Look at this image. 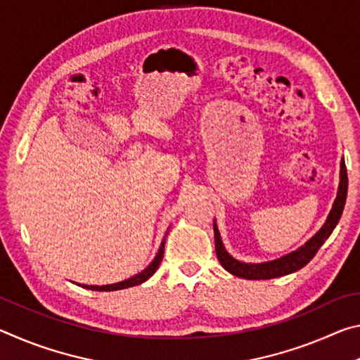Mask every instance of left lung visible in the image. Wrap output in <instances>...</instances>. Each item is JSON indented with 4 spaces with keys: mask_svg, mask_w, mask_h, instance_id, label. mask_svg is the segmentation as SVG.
Instances as JSON below:
<instances>
[{
    "mask_svg": "<svg viewBox=\"0 0 360 360\" xmlns=\"http://www.w3.org/2000/svg\"><path fill=\"white\" fill-rule=\"evenodd\" d=\"M346 193H348V173H346V165L345 160H341V174H340V187H338V195L335 198L333 208L328 214L327 221L318 233H316L311 240H309L307 245L297 249L295 252L284 255V257L273 260V262H265V264H243V262L235 260L229 252L225 251V248L221 241V235H219L217 225L214 224V243H216V254L217 259L221 262V265L225 270L230 271L231 275L245 278V279H271L278 276L289 275L292 271L300 270L311 260L316 252L319 251V248L324 245V241L330 236L333 229L337 227V224L341 217V212H343L345 203H346Z\"/></svg>",
    "mask_w": 360,
    "mask_h": 360,
    "instance_id": "8db88e82",
    "label": "left lung"
}]
</instances>
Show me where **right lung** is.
Instances as JSON below:
<instances>
[{"label": "right lung", "mask_w": 360, "mask_h": 360, "mask_svg": "<svg viewBox=\"0 0 360 360\" xmlns=\"http://www.w3.org/2000/svg\"><path fill=\"white\" fill-rule=\"evenodd\" d=\"M163 249H165V241H163L162 245H160V249H158V254L155 255V259L152 260V264L148 268H146L144 271H141L136 276H133L130 279H125V281L117 283V284H109V285H82V288L90 289V290H105V292H109V290H120V289L133 288V285L141 284V283L146 281V279H149L152 275H154L155 270L158 268V265H160V262L163 259Z\"/></svg>", "instance_id": "add662e5"}]
</instances>
